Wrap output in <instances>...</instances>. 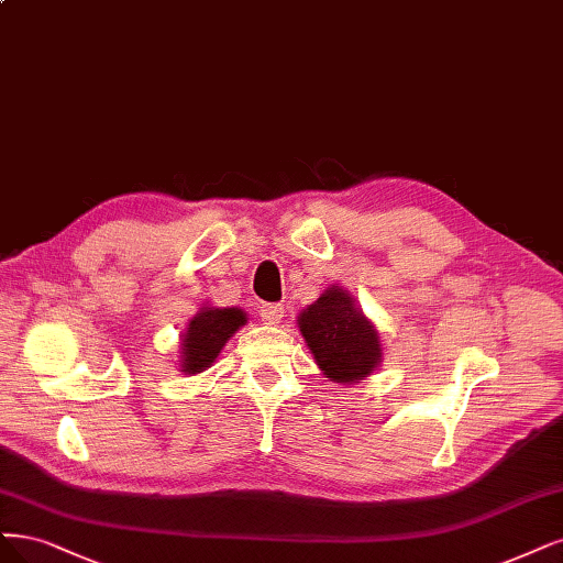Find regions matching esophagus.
Returning <instances> with one entry per match:
<instances>
[{"mask_svg": "<svg viewBox=\"0 0 563 563\" xmlns=\"http://www.w3.org/2000/svg\"><path fill=\"white\" fill-rule=\"evenodd\" d=\"M261 319L265 321V323H269V325H275V323H279L282 321V317H284V307L279 305V302H267V305H263L261 309Z\"/></svg>", "mask_w": 563, "mask_h": 563, "instance_id": "obj_1", "label": "esophagus"}]
</instances>
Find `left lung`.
<instances>
[{
	"label": "left lung",
	"instance_id": "left-lung-1",
	"mask_svg": "<svg viewBox=\"0 0 563 563\" xmlns=\"http://www.w3.org/2000/svg\"><path fill=\"white\" fill-rule=\"evenodd\" d=\"M298 323L323 375L333 382H356L377 367L382 356L377 331L342 288L325 290Z\"/></svg>",
	"mask_w": 563,
	"mask_h": 563
}]
</instances>
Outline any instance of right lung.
<instances>
[{
	"label": "right lung",
	"mask_w": 563,
	"mask_h": 563,
	"mask_svg": "<svg viewBox=\"0 0 563 563\" xmlns=\"http://www.w3.org/2000/svg\"><path fill=\"white\" fill-rule=\"evenodd\" d=\"M246 323V317L238 307H207L188 323L184 335V373H200L214 363L225 340Z\"/></svg>",
	"instance_id": "obj_1"
}]
</instances>
